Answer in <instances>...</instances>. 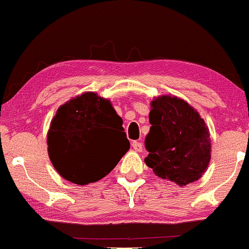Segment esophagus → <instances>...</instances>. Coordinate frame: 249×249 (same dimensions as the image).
<instances>
[{
    "mask_svg": "<svg viewBox=\"0 0 249 249\" xmlns=\"http://www.w3.org/2000/svg\"><path fill=\"white\" fill-rule=\"evenodd\" d=\"M132 148L135 149L136 151H142V149H143V144L141 142H138V141H133L132 142Z\"/></svg>",
    "mask_w": 249,
    "mask_h": 249,
    "instance_id": "obj_1",
    "label": "esophagus"
}]
</instances>
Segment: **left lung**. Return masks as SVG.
Returning a JSON list of instances; mask_svg holds the SVG:
<instances>
[{"label":"left lung","mask_w":249,"mask_h":249,"mask_svg":"<svg viewBox=\"0 0 249 249\" xmlns=\"http://www.w3.org/2000/svg\"><path fill=\"white\" fill-rule=\"evenodd\" d=\"M149 122L146 166L180 186L199 179L210 162L211 144L198 112L181 99L164 95L151 103Z\"/></svg>","instance_id":"obj_1"}]
</instances>
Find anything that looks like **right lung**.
Returning <instances> with one entry per match:
<instances>
[{
    "label": "right lung",
    "instance_id": "add662e5",
    "mask_svg": "<svg viewBox=\"0 0 249 249\" xmlns=\"http://www.w3.org/2000/svg\"><path fill=\"white\" fill-rule=\"evenodd\" d=\"M48 145L56 171L74 184L86 185L108 174L130 142L111 103L88 91L59 107Z\"/></svg>",
    "mask_w": 249,
    "mask_h": 249
}]
</instances>
